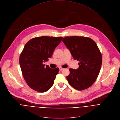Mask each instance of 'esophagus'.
I'll return each instance as SVG.
<instances>
[{
	"label": "esophagus",
	"instance_id": "34e87169",
	"mask_svg": "<svg viewBox=\"0 0 120 120\" xmlns=\"http://www.w3.org/2000/svg\"><path fill=\"white\" fill-rule=\"evenodd\" d=\"M64 69V68H61V67H59V70L60 71H63Z\"/></svg>",
	"mask_w": 120,
	"mask_h": 120
}]
</instances>
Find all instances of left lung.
Masks as SVG:
<instances>
[{"label": "left lung", "mask_w": 120, "mask_h": 120, "mask_svg": "<svg viewBox=\"0 0 120 120\" xmlns=\"http://www.w3.org/2000/svg\"><path fill=\"white\" fill-rule=\"evenodd\" d=\"M63 42L75 60L79 61L77 69H69L66 77L70 85L78 90L90 87L96 81L102 62L101 52L96 42L85 37H66Z\"/></svg>", "instance_id": "1"}]
</instances>
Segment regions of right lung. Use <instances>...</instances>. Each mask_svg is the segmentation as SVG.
I'll return each mask as SVG.
<instances>
[{
	"instance_id": "right-lung-1",
	"label": "right lung",
	"mask_w": 120,
	"mask_h": 120,
	"mask_svg": "<svg viewBox=\"0 0 120 120\" xmlns=\"http://www.w3.org/2000/svg\"><path fill=\"white\" fill-rule=\"evenodd\" d=\"M62 37L41 36L33 38L25 45L20 55L19 63L25 82L38 92L49 90L54 84L59 68L45 66L43 62L50 58Z\"/></svg>"
}]
</instances>
